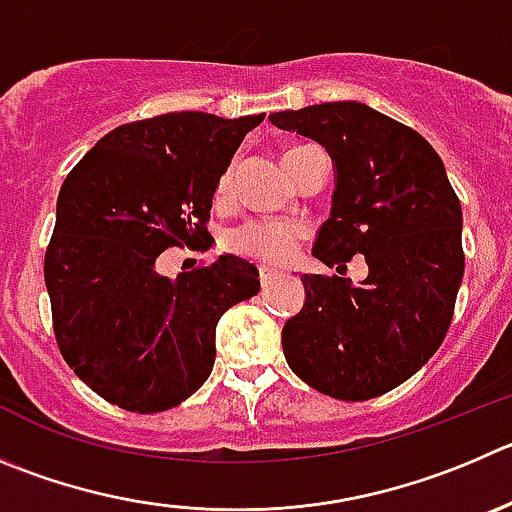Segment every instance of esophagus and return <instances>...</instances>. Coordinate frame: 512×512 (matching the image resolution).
Instances as JSON below:
<instances>
[{"label":"esophagus","mask_w":512,"mask_h":512,"mask_svg":"<svg viewBox=\"0 0 512 512\" xmlns=\"http://www.w3.org/2000/svg\"><path fill=\"white\" fill-rule=\"evenodd\" d=\"M276 276H279V271H276V269H269V266H261V269H259V279H261V286H269L271 281L276 279Z\"/></svg>","instance_id":"1"}]
</instances>
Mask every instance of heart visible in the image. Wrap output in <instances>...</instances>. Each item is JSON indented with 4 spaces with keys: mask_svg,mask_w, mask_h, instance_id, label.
Returning <instances> with one entry per match:
<instances>
[{
    "mask_svg": "<svg viewBox=\"0 0 512 512\" xmlns=\"http://www.w3.org/2000/svg\"><path fill=\"white\" fill-rule=\"evenodd\" d=\"M301 148V145H299ZM296 150V148H291ZM231 188V170L218 180V198H223ZM296 241H299V228L286 221H248L241 223L228 233V248L238 256L261 261V264H284L294 253Z\"/></svg>",
    "mask_w": 512,
    "mask_h": 512,
    "instance_id": "obj_1",
    "label": "heart"
}]
</instances>
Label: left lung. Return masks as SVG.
Returning a JSON list of instances; mask_svg holds the SVG:
<instances>
[{"label":"left lung","instance_id":"left-lung-1","mask_svg":"<svg viewBox=\"0 0 512 512\" xmlns=\"http://www.w3.org/2000/svg\"><path fill=\"white\" fill-rule=\"evenodd\" d=\"M324 145L337 188L316 259L367 279L304 274V306L281 332L296 377L334 399L379 397L420 372L450 329L465 274L462 208L445 165L417 130L362 102H324L269 115Z\"/></svg>","mask_w":512,"mask_h":512}]
</instances>
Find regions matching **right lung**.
<instances>
[{"instance_id": "obj_1", "label": "right lung", "mask_w": 512, "mask_h": 512, "mask_svg": "<svg viewBox=\"0 0 512 512\" xmlns=\"http://www.w3.org/2000/svg\"><path fill=\"white\" fill-rule=\"evenodd\" d=\"M261 115L165 113L115 128L70 170L45 253L52 326L77 377L123 410L163 412L191 397L216 362L223 311L259 294L238 256L178 274L165 248L211 238L213 193Z\"/></svg>"}]
</instances>
